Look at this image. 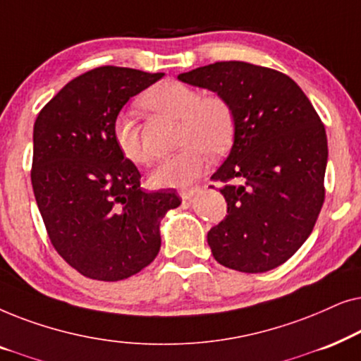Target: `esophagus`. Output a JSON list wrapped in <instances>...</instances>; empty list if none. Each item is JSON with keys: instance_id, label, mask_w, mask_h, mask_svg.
Segmentation results:
<instances>
[{"instance_id": "34e87169", "label": "esophagus", "mask_w": 361, "mask_h": 361, "mask_svg": "<svg viewBox=\"0 0 361 361\" xmlns=\"http://www.w3.org/2000/svg\"><path fill=\"white\" fill-rule=\"evenodd\" d=\"M197 192H199V189H195V187H194V189H187V190H182V192H180V197H182V200H184V202L190 200L192 197H194V195L197 194Z\"/></svg>"}]
</instances>
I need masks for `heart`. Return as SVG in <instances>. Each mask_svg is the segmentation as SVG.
I'll list each match as a JSON object with an SVG mask.
<instances>
[{
	"label": "heart",
	"mask_w": 361,
	"mask_h": 361,
	"mask_svg": "<svg viewBox=\"0 0 361 361\" xmlns=\"http://www.w3.org/2000/svg\"><path fill=\"white\" fill-rule=\"evenodd\" d=\"M147 110L179 118L177 145L182 149L162 161L151 172L149 180L159 189H185L204 174L210 154L228 149L235 136L236 118L228 98L220 93H200L184 82L166 80L149 88L141 97ZM118 151L135 164L149 162L141 140L140 125L126 113H118L111 126Z\"/></svg>",
	"instance_id": "obj_1"
}]
</instances>
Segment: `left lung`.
Here are the masks:
<instances>
[{
  "instance_id": "obj_1",
  "label": "left lung",
  "mask_w": 361,
  "mask_h": 361,
  "mask_svg": "<svg viewBox=\"0 0 361 361\" xmlns=\"http://www.w3.org/2000/svg\"><path fill=\"white\" fill-rule=\"evenodd\" d=\"M180 82L228 98L236 126L231 151L212 180L228 215L207 235L220 264L241 273L278 268L309 235L325 199L327 135L293 78L230 61L180 73Z\"/></svg>"
}]
</instances>
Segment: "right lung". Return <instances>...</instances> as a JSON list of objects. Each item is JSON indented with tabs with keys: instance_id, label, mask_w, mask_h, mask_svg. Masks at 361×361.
I'll list each match as a JSON object with an SVG mask.
<instances>
[{
	"instance_id": "1",
	"label": "right lung",
	"mask_w": 361,
	"mask_h": 361,
	"mask_svg": "<svg viewBox=\"0 0 361 361\" xmlns=\"http://www.w3.org/2000/svg\"><path fill=\"white\" fill-rule=\"evenodd\" d=\"M164 77L103 66L67 83L34 123L31 182L49 240L85 278L121 281L159 253V224L174 190L145 192L111 126L131 97Z\"/></svg>"
}]
</instances>
